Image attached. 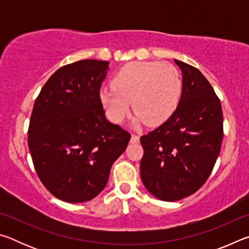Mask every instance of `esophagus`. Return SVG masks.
I'll list each match as a JSON object with an SVG mask.
<instances>
[{"label":"esophagus","instance_id":"esophagus-1","mask_svg":"<svg viewBox=\"0 0 249 249\" xmlns=\"http://www.w3.org/2000/svg\"><path fill=\"white\" fill-rule=\"evenodd\" d=\"M140 142V136L138 135H135L133 134L132 137H130V142H133V144H136V142Z\"/></svg>","mask_w":249,"mask_h":249}]
</instances>
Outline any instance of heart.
Segmentation results:
<instances>
[{"instance_id":"heart-1","label":"heart","mask_w":249,"mask_h":249,"mask_svg":"<svg viewBox=\"0 0 249 249\" xmlns=\"http://www.w3.org/2000/svg\"><path fill=\"white\" fill-rule=\"evenodd\" d=\"M182 81L176 67L156 61H136L125 65L104 88L100 99L108 119L121 123L129 112L136 114L134 123L158 126L165 123L178 107Z\"/></svg>"}]
</instances>
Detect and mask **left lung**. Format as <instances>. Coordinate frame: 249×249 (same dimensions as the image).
<instances>
[{
    "instance_id": "8db88e82",
    "label": "left lung",
    "mask_w": 249,
    "mask_h": 249,
    "mask_svg": "<svg viewBox=\"0 0 249 249\" xmlns=\"http://www.w3.org/2000/svg\"><path fill=\"white\" fill-rule=\"evenodd\" d=\"M182 71V92L169 119L141 137L145 188L162 201H178L205 183L223 140L220 99L199 70L176 60Z\"/></svg>"
}]
</instances>
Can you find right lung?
<instances>
[{
  "label": "right lung",
  "instance_id": "right-lung-1",
  "mask_svg": "<svg viewBox=\"0 0 249 249\" xmlns=\"http://www.w3.org/2000/svg\"><path fill=\"white\" fill-rule=\"evenodd\" d=\"M108 62L80 60L58 69L33 107L28 148L53 196L69 203L95 197L124 153L130 134L104 115L100 89Z\"/></svg>",
  "mask_w": 249,
  "mask_h": 249
}]
</instances>
